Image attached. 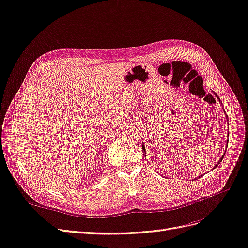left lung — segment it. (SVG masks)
I'll list each match as a JSON object with an SVG mask.
<instances>
[{"label": "left lung", "instance_id": "1", "mask_svg": "<svg viewBox=\"0 0 248 248\" xmlns=\"http://www.w3.org/2000/svg\"><path fill=\"white\" fill-rule=\"evenodd\" d=\"M217 98H218V97H217ZM218 100H220V98H218ZM220 102H221V101H220ZM221 105H222V102H221ZM223 110H224V108H223ZM227 119H228V117H227ZM228 126H229V125H228ZM229 140V135H227V140ZM142 153H143V155H145V157H146V155H147V152H146V148H145V146H143V143H142ZM225 153H226V150H225V152H224V153H223V155H222V157L220 158V160H218V162H217V165H216V166L214 167V169H215V168H217V167L218 166V164H220V163H221V160L223 159V157H224V155H225ZM202 176H203V175H200V176H199L198 178H200V177H202ZM198 178H197V180H198Z\"/></svg>", "mask_w": 248, "mask_h": 248}]
</instances>
